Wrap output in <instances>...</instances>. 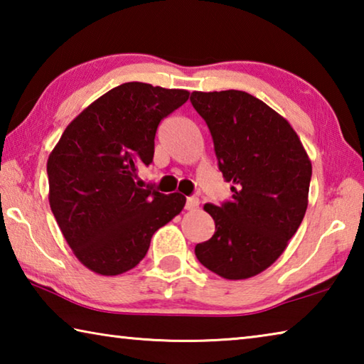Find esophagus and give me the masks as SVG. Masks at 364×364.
<instances>
[{"mask_svg":"<svg viewBox=\"0 0 364 364\" xmlns=\"http://www.w3.org/2000/svg\"><path fill=\"white\" fill-rule=\"evenodd\" d=\"M199 199H197V197H194V196H191V197H188L186 199V210H196L197 207H199Z\"/></svg>","mask_w":364,"mask_h":364,"instance_id":"1","label":"esophagus"}]
</instances>
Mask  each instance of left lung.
Wrapping results in <instances>:
<instances>
[{
  "mask_svg": "<svg viewBox=\"0 0 364 364\" xmlns=\"http://www.w3.org/2000/svg\"><path fill=\"white\" fill-rule=\"evenodd\" d=\"M191 104L210 130L231 200L205 204L215 234L196 257L225 279L271 267L297 232L308 205L311 162L289 122L245 91H194Z\"/></svg>",
  "mask_w": 364,
  "mask_h": 364,
  "instance_id": "obj_1",
  "label": "left lung"
}]
</instances>
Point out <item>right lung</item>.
I'll list each match as a JSON object with an SVG mask.
<instances>
[{"label":"right lung","mask_w":364,"mask_h":364,"mask_svg":"<svg viewBox=\"0 0 364 364\" xmlns=\"http://www.w3.org/2000/svg\"><path fill=\"white\" fill-rule=\"evenodd\" d=\"M189 91L130 82L90 104L49 154V205L67 244L86 268L115 276L143 260L151 237L186 204L136 180L154 159L159 123Z\"/></svg>","instance_id":"right-lung-1"}]
</instances>
